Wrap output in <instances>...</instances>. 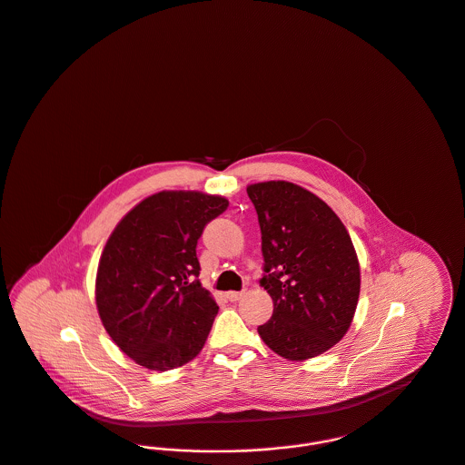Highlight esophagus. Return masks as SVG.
<instances>
[{"label": "esophagus", "instance_id": "1", "mask_svg": "<svg viewBox=\"0 0 465 465\" xmlns=\"http://www.w3.org/2000/svg\"><path fill=\"white\" fill-rule=\"evenodd\" d=\"M242 295H244V292H228V293H226V299L232 301V302H235V301L242 299Z\"/></svg>", "mask_w": 465, "mask_h": 465}]
</instances>
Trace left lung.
Returning a JSON list of instances; mask_svg holds the SVG:
<instances>
[{
	"label": "left lung",
	"instance_id": "left-lung-1",
	"mask_svg": "<svg viewBox=\"0 0 465 465\" xmlns=\"http://www.w3.org/2000/svg\"><path fill=\"white\" fill-rule=\"evenodd\" d=\"M262 232L263 276L274 312L258 327L265 345L290 361L338 343L358 306V254L340 217L313 193L285 180L248 185Z\"/></svg>",
	"mask_w": 465,
	"mask_h": 465
}]
</instances>
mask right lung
Masks as SVG:
<instances>
[{"label":"right lung","instance_id":"right-lung-1","mask_svg":"<svg viewBox=\"0 0 465 465\" xmlns=\"http://www.w3.org/2000/svg\"><path fill=\"white\" fill-rule=\"evenodd\" d=\"M228 200L196 191H163L125 215L103 251L95 301L111 340L148 370L196 358L217 315L200 285L198 239Z\"/></svg>","mask_w":465,"mask_h":465}]
</instances>
